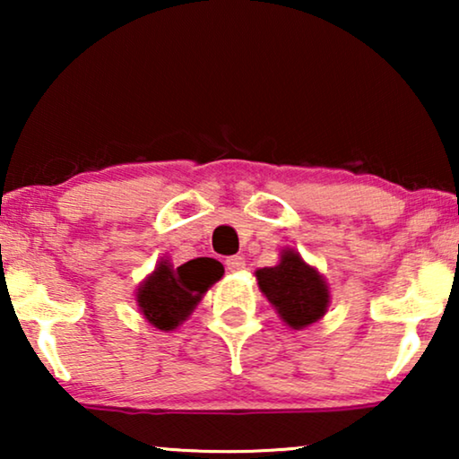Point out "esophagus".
Returning a JSON list of instances; mask_svg holds the SVG:
<instances>
[{
  "instance_id": "esophagus-1",
  "label": "esophagus",
  "mask_w": 459,
  "mask_h": 459,
  "mask_svg": "<svg viewBox=\"0 0 459 459\" xmlns=\"http://www.w3.org/2000/svg\"><path fill=\"white\" fill-rule=\"evenodd\" d=\"M225 267H228L230 272H240V269H244V259L242 256H228V259H225Z\"/></svg>"
}]
</instances>
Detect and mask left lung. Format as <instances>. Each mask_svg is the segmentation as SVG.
Returning a JSON list of instances; mask_svg holds the SVG:
<instances>
[{"label":"left lung","instance_id":"obj_1","mask_svg":"<svg viewBox=\"0 0 459 459\" xmlns=\"http://www.w3.org/2000/svg\"><path fill=\"white\" fill-rule=\"evenodd\" d=\"M259 290L292 330L319 322L330 307V286L294 248L280 253V263L255 272Z\"/></svg>","mask_w":459,"mask_h":459}]
</instances>
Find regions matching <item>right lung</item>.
<instances>
[{"mask_svg":"<svg viewBox=\"0 0 459 459\" xmlns=\"http://www.w3.org/2000/svg\"><path fill=\"white\" fill-rule=\"evenodd\" d=\"M223 272L221 263L209 256H198L179 267H173L171 259L165 256L137 286V307L156 330H178L192 316L206 290L221 280Z\"/></svg>","mask_w":459,"mask_h":459,"instance_id":"1","label":"right lung"}]
</instances>
